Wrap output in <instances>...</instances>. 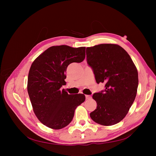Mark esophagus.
Wrapping results in <instances>:
<instances>
[{
  "instance_id": "34e87169",
  "label": "esophagus",
  "mask_w": 156,
  "mask_h": 156,
  "mask_svg": "<svg viewBox=\"0 0 156 156\" xmlns=\"http://www.w3.org/2000/svg\"><path fill=\"white\" fill-rule=\"evenodd\" d=\"M85 97H86V100H90V99L92 98L91 96H90V95H86Z\"/></svg>"
}]
</instances>
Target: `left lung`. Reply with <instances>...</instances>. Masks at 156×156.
Returning a JSON list of instances; mask_svg holds the SVG:
<instances>
[{"label": "left lung", "mask_w": 156, "mask_h": 156, "mask_svg": "<svg viewBox=\"0 0 156 156\" xmlns=\"http://www.w3.org/2000/svg\"><path fill=\"white\" fill-rule=\"evenodd\" d=\"M87 61L96 81L105 90L93 94L97 107L90 116L96 123L112 126L126 116L135 100L138 72L128 53L119 45L105 44L87 48Z\"/></svg>", "instance_id": "8db88e82"}]
</instances>
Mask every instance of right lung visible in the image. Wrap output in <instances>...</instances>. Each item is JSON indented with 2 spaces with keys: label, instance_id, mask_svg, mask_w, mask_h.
<instances>
[{
  "label": "right lung",
  "instance_id": "1",
  "mask_svg": "<svg viewBox=\"0 0 156 156\" xmlns=\"http://www.w3.org/2000/svg\"><path fill=\"white\" fill-rule=\"evenodd\" d=\"M85 58V47L53 46L32 62L28 77L27 90L33 111L44 125L60 129L72 122L75 108L85 100L83 94H68L65 90L66 72L72 62Z\"/></svg>",
  "mask_w": 156,
  "mask_h": 156
}]
</instances>
